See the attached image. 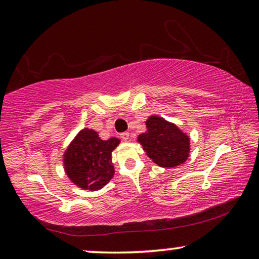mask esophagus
I'll return each instance as SVG.
<instances>
[{"mask_svg":"<svg viewBox=\"0 0 259 259\" xmlns=\"http://www.w3.org/2000/svg\"><path fill=\"white\" fill-rule=\"evenodd\" d=\"M120 137L123 139V141H129L130 134H129V133H122V134L120 135Z\"/></svg>","mask_w":259,"mask_h":259,"instance_id":"obj_1","label":"esophagus"}]
</instances>
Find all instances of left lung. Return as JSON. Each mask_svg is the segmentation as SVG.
<instances>
[{"label": "left lung", "mask_w": 259, "mask_h": 259, "mask_svg": "<svg viewBox=\"0 0 259 259\" xmlns=\"http://www.w3.org/2000/svg\"><path fill=\"white\" fill-rule=\"evenodd\" d=\"M145 124L147 130L139 135L137 142L155 165L173 168L187 161L190 155V137L175 123L151 115Z\"/></svg>", "instance_id": "1"}]
</instances>
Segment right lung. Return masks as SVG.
Segmentation results:
<instances>
[{"instance_id":"right-lung-1","label":"right lung","mask_w":259,"mask_h":259,"mask_svg":"<svg viewBox=\"0 0 259 259\" xmlns=\"http://www.w3.org/2000/svg\"><path fill=\"white\" fill-rule=\"evenodd\" d=\"M120 143L116 137L104 141L96 130L81 129L63 153V168L69 180L83 190L104 188L114 176L112 152Z\"/></svg>"}]
</instances>
